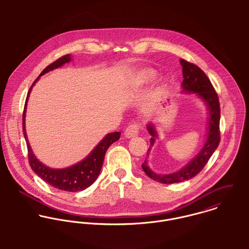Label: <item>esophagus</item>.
<instances>
[{"label": "esophagus", "instance_id": "34e87169", "mask_svg": "<svg viewBox=\"0 0 249 249\" xmlns=\"http://www.w3.org/2000/svg\"><path fill=\"white\" fill-rule=\"evenodd\" d=\"M140 124H130L124 131V136L126 138H133L136 137L139 133V129H140Z\"/></svg>", "mask_w": 249, "mask_h": 249}]
</instances>
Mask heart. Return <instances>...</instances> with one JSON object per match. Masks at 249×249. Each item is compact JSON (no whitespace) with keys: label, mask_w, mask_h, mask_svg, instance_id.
I'll return each instance as SVG.
<instances>
[{"label":"heart","mask_w":249,"mask_h":249,"mask_svg":"<svg viewBox=\"0 0 249 249\" xmlns=\"http://www.w3.org/2000/svg\"><path fill=\"white\" fill-rule=\"evenodd\" d=\"M154 76H155V71L153 70H150V69L142 70L139 74V77L142 81H147L149 79H152Z\"/></svg>","instance_id":"heart-1"}]
</instances>
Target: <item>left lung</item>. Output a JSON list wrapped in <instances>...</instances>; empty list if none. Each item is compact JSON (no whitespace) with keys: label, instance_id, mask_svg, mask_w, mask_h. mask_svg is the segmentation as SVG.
<instances>
[{"label":"left lung","instance_id":"obj_1","mask_svg":"<svg viewBox=\"0 0 249 249\" xmlns=\"http://www.w3.org/2000/svg\"><path fill=\"white\" fill-rule=\"evenodd\" d=\"M180 64L182 66L183 72V81L182 89L186 93L196 94L205 105L207 106L209 111L208 118V127H207V139L201 150L193 158L185 167L174 174L169 175H158L151 171L147 166L146 160L142 164V170L148 178L153 179L154 181L163 183V184H173L179 183L182 181L189 180L195 178L200 171L205 167L210 157L213 155L214 150L216 149L219 141V120H220V107L217 94L213 89V85L205 74L198 66L196 64L190 63L184 59H180ZM148 133L151 135L149 140L150 146L147 151L149 152L151 146L154 144L155 139L157 138V132L155 126L152 123L147 124L146 125ZM148 154V153H147Z\"/></svg>","mask_w":249,"mask_h":249}]
</instances>
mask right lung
I'll return each mask as SVG.
<instances>
[{
    "instance_id": "add662e5",
    "label": "right lung",
    "mask_w": 249,
    "mask_h": 249,
    "mask_svg": "<svg viewBox=\"0 0 249 249\" xmlns=\"http://www.w3.org/2000/svg\"><path fill=\"white\" fill-rule=\"evenodd\" d=\"M71 61V55L66 54L52 64H50L48 67H46L42 72L39 74V76L36 79V81L33 83L31 86L26 104H25V108L23 112V132H24V137L27 142V146H28V156H29V162L31 165L32 170L36 173V175L39 178H42L45 182L50 184L51 186L59 189L61 191H66V192H79L83 191L89 186H91L96 179L99 177L104 160H105V155L107 153V148L116 141L120 139L121 132H112L107 134V136L97 144V146L90 152V154L84 158L82 161L78 162L75 165H72L71 167L65 168V169H52L47 166H45L43 163H41L37 158L36 155L34 154L32 147L30 145V142L28 140L27 132H26V126H25V121H26V111H27V105H28V100L30 97V93L36 84V81L39 79L41 75L48 71H53V69L59 68L65 63H68Z\"/></svg>"
}]
</instances>
